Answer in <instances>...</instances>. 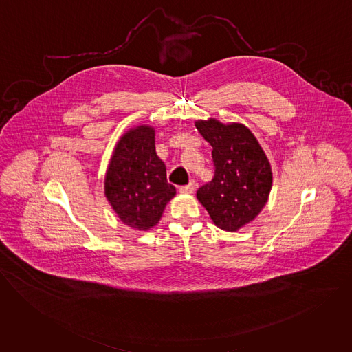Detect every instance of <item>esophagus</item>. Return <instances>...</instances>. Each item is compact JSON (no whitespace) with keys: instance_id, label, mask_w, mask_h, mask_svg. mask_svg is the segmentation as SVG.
I'll list each match as a JSON object with an SVG mask.
<instances>
[{"instance_id":"esophagus-1","label":"esophagus","mask_w":352,"mask_h":352,"mask_svg":"<svg viewBox=\"0 0 352 352\" xmlns=\"http://www.w3.org/2000/svg\"><path fill=\"white\" fill-rule=\"evenodd\" d=\"M195 188H197V185H195V181H190V184L189 185H186V186H181V192L182 193H188V195H192V193H195Z\"/></svg>"}]
</instances>
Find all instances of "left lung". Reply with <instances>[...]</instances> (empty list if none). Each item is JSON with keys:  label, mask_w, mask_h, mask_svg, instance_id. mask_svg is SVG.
<instances>
[{"label": "left lung", "mask_w": 352, "mask_h": 352, "mask_svg": "<svg viewBox=\"0 0 352 352\" xmlns=\"http://www.w3.org/2000/svg\"><path fill=\"white\" fill-rule=\"evenodd\" d=\"M195 128L213 147V179L198 189L197 198L212 221L236 232L250 224L269 201L273 171L259 142L241 122L197 120Z\"/></svg>", "instance_id": "left-lung-1"}]
</instances>
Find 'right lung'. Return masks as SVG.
Masks as SVG:
<instances>
[{"label": "right lung", "mask_w": 352, "mask_h": 352, "mask_svg": "<svg viewBox=\"0 0 352 352\" xmlns=\"http://www.w3.org/2000/svg\"><path fill=\"white\" fill-rule=\"evenodd\" d=\"M104 189L125 226L138 231H148L157 226L177 192L167 182L166 166L157 155L154 126H133L118 139Z\"/></svg>", "instance_id": "obj_1"}]
</instances>
